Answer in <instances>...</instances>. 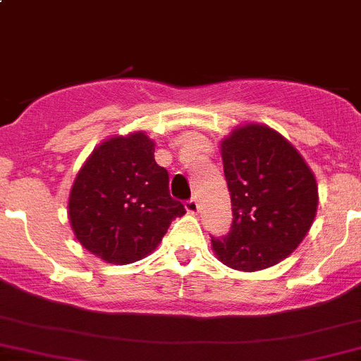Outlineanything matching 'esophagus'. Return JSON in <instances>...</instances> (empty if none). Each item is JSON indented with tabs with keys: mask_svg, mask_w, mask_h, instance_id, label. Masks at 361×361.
Masks as SVG:
<instances>
[{
	"mask_svg": "<svg viewBox=\"0 0 361 361\" xmlns=\"http://www.w3.org/2000/svg\"><path fill=\"white\" fill-rule=\"evenodd\" d=\"M185 209H187V213H190V215H197L199 213V201L195 197H192L190 201L185 202Z\"/></svg>",
	"mask_w": 361,
	"mask_h": 361,
	"instance_id": "esophagus-1",
	"label": "esophagus"
}]
</instances>
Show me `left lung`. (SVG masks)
I'll list each match as a JSON object with an SVG mask.
<instances>
[{
    "label": "left lung",
    "instance_id": "8db88e82",
    "mask_svg": "<svg viewBox=\"0 0 361 361\" xmlns=\"http://www.w3.org/2000/svg\"><path fill=\"white\" fill-rule=\"evenodd\" d=\"M233 226L212 238L216 259L259 271L298 248L316 219L317 181L298 149L268 125L236 127L220 141Z\"/></svg>",
    "mask_w": 361,
    "mask_h": 361
}]
</instances>
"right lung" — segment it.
I'll return each instance as SVG.
<instances>
[{"instance_id":"1","label":"right lung","mask_w":361,"mask_h":361,"mask_svg":"<svg viewBox=\"0 0 361 361\" xmlns=\"http://www.w3.org/2000/svg\"><path fill=\"white\" fill-rule=\"evenodd\" d=\"M183 215V204L169 194V174L155 162V141L142 130L100 142L70 188L68 220L77 241L111 264L152 254Z\"/></svg>"}]
</instances>
